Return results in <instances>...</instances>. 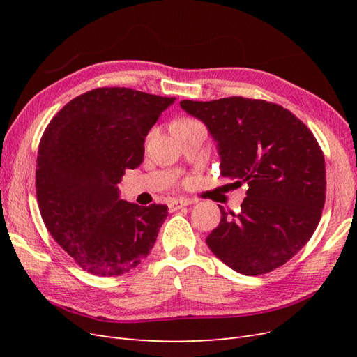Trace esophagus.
I'll list each match as a JSON object with an SVG mask.
<instances>
[{
	"instance_id": "esophagus-1",
	"label": "esophagus",
	"mask_w": 357,
	"mask_h": 357,
	"mask_svg": "<svg viewBox=\"0 0 357 357\" xmlns=\"http://www.w3.org/2000/svg\"><path fill=\"white\" fill-rule=\"evenodd\" d=\"M193 204V199L190 198H177V199H171L168 202V208L171 211H176V210H180L183 207H186V205H190Z\"/></svg>"
}]
</instances>
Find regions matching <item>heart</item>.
I'll return each mask as SVG.
<instances>
[{
    "mask_svg": "<svg viewBox=\"0 0 357 357\" xmlns=\"http://www.w3.org/2000/svg\"><path fill=\"white\" fill-rule=\"evenodd\" d=\"M185 122H193V119H189V117H183V119H178V121L176 123H185Z\"/></svg>",
    "mask_w": 357,
    "mask_h": 357,
    "instance_id": "b5f03b06",
    "label": "heart"
}]
</instances>
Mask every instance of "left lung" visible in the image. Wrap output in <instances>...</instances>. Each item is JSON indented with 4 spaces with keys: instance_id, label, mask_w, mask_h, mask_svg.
<instances>
[{
    "instance_id": "left-lung-1",
    "label": "left lung",
    "mask_w": 357,
    "mask_h": 357,
    "mask_svg": "<svg viewBox=\"0 0 357 357\" xmlns=\"http://www.w3.org/2000/svg\"><path fill=\"white\" fill-rule=\"evenodd\" d=\"M218 142L222 176L248 186L238 214L220 207L207 245L244 275L274 271L314 234L326 199L325 156L304 122L282 105L229 96L180 101Z\"/></svg>"
}]
</instances>
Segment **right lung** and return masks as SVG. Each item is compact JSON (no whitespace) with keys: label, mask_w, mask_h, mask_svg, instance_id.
Returning <instances> with one entry per match:
<instances>
[{"label":"right lung","mask_w":357,"mask_h":357,"mask_svg":"<svg viewBox=\"0 0 357 357\" xmlns=\"http://www.w3.org/2000/svg\"><path fill=\"white\" fill-rule=\"evenodd\" d=\"M176 98L128 88L75 96L52 119L38 146L36 189L47 231L84 271L114 277L152 250L168 207L119 198L125 169L144 158V138Z\"/></svg>","instance_id":"add662e5"}]
</instances>
